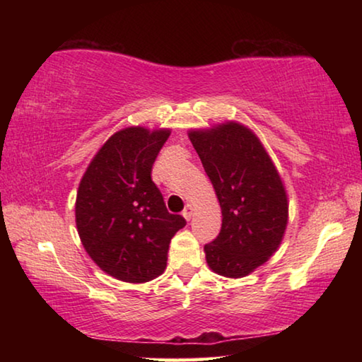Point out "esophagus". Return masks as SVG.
<instances>
[{"instance_id":"esophagus-1","label":"esophagus","mask_w":362,"mask_h":362,"mask_svg":"<svg viewBox=\"0 0 362 362\" xmlns=\"http://www.w3.org/2000/svg\"><path fill=\"white\" fill-rule=\"evenodd\" d=\"M193 206L192 204H187L185 206V209H183V212H182V216L183 217H185L187 220H189V218H192V216H193Z\"/></svg>"}]
</instances>
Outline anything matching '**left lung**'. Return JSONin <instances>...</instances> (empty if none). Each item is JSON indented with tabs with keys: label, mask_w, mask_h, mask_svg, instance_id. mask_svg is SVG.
Here are the masks:
<instances>
[{
	"label": "left lung",
	"mask_w": 362,
	"mask_h": 362,
	"mask_svg": "<svg viewBox=\"0 0 362 362\" xmlns=\"http://www.w3.org/2000/svg\"><path fill=\"white\" fill-rule=\"evenodd\" d=\"M222 207V230L206 244L207 265L243 278L279 247L287 226V194L259 137L240 122L189 131Z\"/></svg>",
	"instance_id": "8db88e82"
}]
</instances>
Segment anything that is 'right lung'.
<instances>
[{"label":"right lung","mask_w":362,"mask_h":362,"mask_svg":"<svg viewBox=\"0 0 362 362\" xmlns=\"http://www.w3.org/2000/svg\"><path fill=\"white\" fill-rule=\"evenodd\" d=\"M169 129L132 126L113 134L79 182L76 228L97 265L126 283H146L166 268L169 243L187 225L166 209L151 168Z\"/></svg>","instance_id":"add662e5"}]
</instances>
